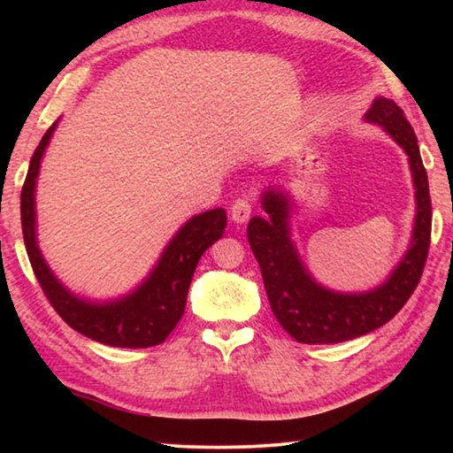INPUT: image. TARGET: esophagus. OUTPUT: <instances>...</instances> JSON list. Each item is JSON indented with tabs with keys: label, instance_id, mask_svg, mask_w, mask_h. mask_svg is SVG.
Returning a JSON list of instances; mask_svg holds the SVG:
<instances>
[{
	"label": "esophagus",
	"instance_id": "esophagus-1",
	"mask_svg": "<svg viewBox=\"0 0 453 453\" xmlns=\"http://www.w3.org/2000/svg\"><path fill=\"white\" fill-rule=\"evenodd\" d=\"M251 210H254V205H251L250 199L240 197V199H235L232 208H229V216H232L235 224H245V221H248L251 216Z\"/></svg>",
	"mask_w": 453,
	"mask_h": 453
}]
</instances>
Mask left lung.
Masks as SVG:
<instances>
[{"label": "left lung", "mask_w": 453, "mask_h": 453, "mask_svg": "<svg viewBox=\"0 0 453 453\" xmlns=\"http://www.w3.org/2000/svg\"><path fill=\"white\" fill-rule=\"evenodd\" d=\"M365 119L380 124L408 153L416 186L418 211L411 248L381 288L367 294H335L318 286L289 240V199L281 191L267 189L262 197L270 218L250 219L248 242L262 270L273 316L300 343H340L388 324L410 300L424 273L432 237V197L418 137L402 107L388 97L373 99Z\"/></svg>", "instance_id": "1"}]
</instances>
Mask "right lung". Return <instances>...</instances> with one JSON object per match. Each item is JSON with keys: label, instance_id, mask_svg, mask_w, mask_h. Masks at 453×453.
<instances>
[{"label": "right lung", "instance_id": "add662e5", "mask_svg": "<svg viewBox=\"0 0 453 453\" xmlns=\"http://www.w3.org/2000/svg\"><path fill=\"white\" fill-rule=\"evenodd\" d=\"M56 124L37 145L21 188V229L29 264L59 318L75 332L116 348H151L162 343L183 316L188 289L199 257L216 243L227 226L226 210H211L191 218L159 257L156 270L132 296L111 303H91L72 296L53 278L35 242V180L40 162Z\"/></svg>", "mask_w": 453, "mask_h": 453}]
</instances>
